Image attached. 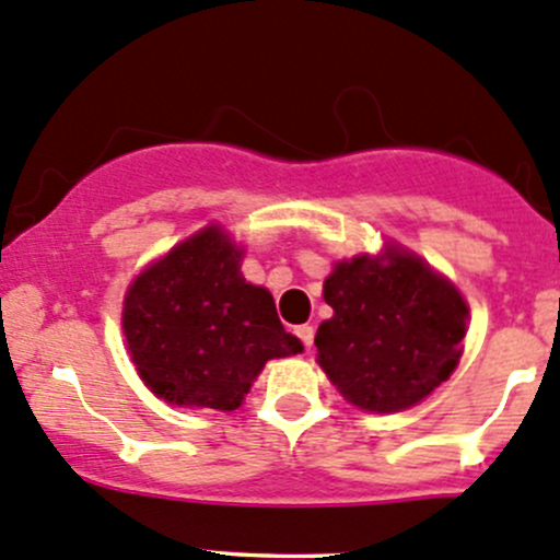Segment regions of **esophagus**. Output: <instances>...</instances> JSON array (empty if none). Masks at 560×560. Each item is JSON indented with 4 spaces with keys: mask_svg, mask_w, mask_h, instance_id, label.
Instances as JSON below:
<instances>
[{
    "mask_svg": "<svg viewBox=\"0 0 560 560\" xmlns=\"http://www.w3.org/2000/svg\"><path fill=\"white\" fill-rule=\"evenodd\" d=\"M296 337L302 339L304 348H310V345H313V339H315V328L310 326V323H304V326H296Z\"/></svg>",
    "mask_w": 560,
    "mask_h": 560,
    "instance_id": "obj_1",
    "label": "esophagus"
}]
</instances>
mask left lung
Returning a JSON list of instances; mask_svg holds the SVG:
<instances>
[{
    "mask_svg": "<svg viewBox=\"0 0 560 560\" xmlns=\"http://www.w3.org/2000/svg\"><path fill=\"white\" fill-rule=\"evenodd\" d=\"M334 315L315 334L318 364L350 405L399 412L440 388L460 359L466 302L425 261L390 247L359 256L323 282Z\"/></svg>",
    "mask_w": 560,
    "mask_h": 560,
    "instance_id": "left-lung-1",
    "label": "left lung"
}]
</instances>
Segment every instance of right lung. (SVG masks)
I'll use <instances>...</instances> for the list:
<instances>
[{
  "instance_id": "right-lung-1",
  "label": "right lung",
  "mask_w": 560,
  "mask_h": 560,
  "mask_svg": "<svg viewBox=\"0 0 560 560\" xmlns=\"http://www.w3.org/2000/svg\"><path fill=\"white\" fill-rule=\"evenodd\" d=\"M242 250L207 226L140 275L124 302L137 372L172 405L237 409L269 359L302 353L267 288L245 282Z\"/></svg>"
}]
</instances>
